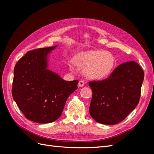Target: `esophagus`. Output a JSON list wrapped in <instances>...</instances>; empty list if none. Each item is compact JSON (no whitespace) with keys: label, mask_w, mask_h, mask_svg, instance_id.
Instances as JSON below:
<instances>
[{"label":"esophagus","mask_w":154,"mask_h":154,"mask_svg":"<svg viewBox=\"0 0 154 154\" xmlns=\"http://www.w3.org/2000/svg\"><path fill=\"white\" fill-rule=\"evenodd\" d=\"M85 85V82L83 80H80L79 81V83H78V85L80 87H83Z\"/></svg>","instance_id":"esophagus-1"}]
</instances>
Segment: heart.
Instances as JSON below:
<instances>
[{
  "label": "heart",
  "instance_id": "heart-1",
  "mask_svg": "<svg viewBox=\"0 0 154 154\" xmlns=\"http://www.w3.org/2000/svg\"><path fill=\"white\" fill-rule=\"evenodd\" d=\"M116 58L109 51H88L78 55L75 63L85 67L86 75L94 80H101L109 76L116 66Z\"/></svg>",
  "mask_w": 154,
  "mask_h": 154
}]
</instances>
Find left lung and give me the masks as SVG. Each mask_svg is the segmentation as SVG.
Segmentation results:
<instances>
[{
	"instance_id": "8db88e82",
	"label": "left lung",
	"mask_w": 154,
	"mask_h": 154,
	"mask_svg": "<svg viewBox=\"0 0 154 154\" xmlns=\"http://www.w3.org/2000/svg\"><path fill=\"white\" fill-rule=\"evenodd\" d=\"M143 80V69L131 61L119 65L103 80L88 82L92 91L91 117L109 125L122 122L139 103Z\"/></svg>"
}]
</instances>
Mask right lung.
Returning a JSON list of instances; mask_svg holds the SVG:
<instances>
[{
  "label": "right lung",
  "mask_w": 154,
  "mask_h": 154,
  "mask_svg": "<svg viewBox=\"0 0 154 154\" xmlns=\"http://www.w3.org/2000/svg\"><path fill=\"white\" fill-rule=\"evenodd\" d=\"M55 48L29 51L14 68L13 100L27 119L38 123L58 119L69 96L78 88V80L65 81L47 69V56Z\"/></svg>",
  "instance_id": "add662e5"
}]
</instances>
